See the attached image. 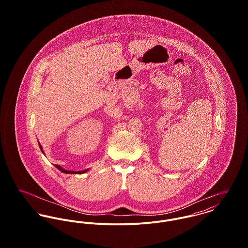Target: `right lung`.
<instances>
[{
	"label": "right lung",
	"instance_id": "obj_1",
	"mask_svg": "<svg viewBox=\"0 0 248 248\" xmlns=\"http://www.w3.org/2000/svg\"><path fill=\"white\" fill-rule=\"evenodd\" d=\"M39 146H40V149L42 150V152H43V148H42V146L39 144ZM44 153V152H43ZM55 167L58 169V170H60L61 172H63V173H65V174H84V173H86L87 171H88V169L87 170H84V171H79V172H76V171H68V170H65V169H63L61 166H59V165H55Z\"/></svg>",
	"mask_w": 248,
	"mask_h": 248
}]
</instances>
